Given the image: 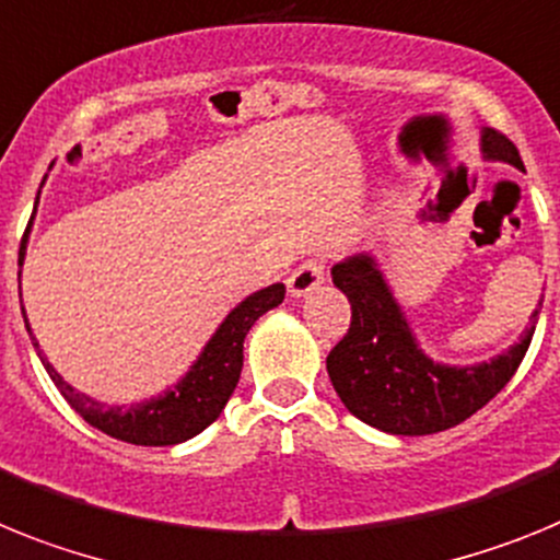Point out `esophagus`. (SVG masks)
<instances>
[{
	"label": "esophagus",
	"mask_w": 560,
	"mask_h": 560,
	"mask_svg": "<svg viewBox=\"0 0 560 560\" xmlns=\"http://www.w3.org/2000/svg\"><path fill=\"white\" fill-rule=\"evenodd\" d=\"M324 284V261L318 259H307L304 265H299L290 273V279H287V287H290V293L295 295V299H301V295H310L315 290V287Z\"/></svg>",
	"instance_id": "34e87169"
}]
</instances>
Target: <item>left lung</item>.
I'll list each match as a JSON object with an SVG mask.
<instances>
[{"instance_id":"8db88e82","label":"left lung","mask_w":560,"mask_h":560,"mask_svg":"<svg viewBox=\"0 0 560 560\" xmlns=\"http://www.w3.org/2000/svg\"><path fill=\"white\" fill-rule=\"evenodd\" d=\"M482 152L488 160L524 168L518 149L495 129L482 132ZM332 281L352 304V320L327 354L329 381L358 420L400 436L436 434L488 406L524 361L541 310L538 301L522 340L493 361L448 366L422 352L383 270L369 253L338 261Z\"/></svg>"}]
</instances>
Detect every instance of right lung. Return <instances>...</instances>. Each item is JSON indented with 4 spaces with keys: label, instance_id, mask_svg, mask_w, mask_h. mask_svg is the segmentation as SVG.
I'll return each mask as SVG.
<instances>
[{
    "label": "right lung",
    "instance_id": "add662e5",
    "mask_svg": "<svg viewBox=\"0 0 560 560\" xmlns=\"http://www.w3.org/2000/svg\"><path fill=\"white\" fill-rule=\"evenodd\" d=\"M38 202V199H36ZM24 242L19 247V265L24 261ZM284 301V284H270L259 293L247 295L242 304L228 313V318L222 320L220 329L211 335V340L206 343L202 354H199L194 366L188 369L186 377L177 383L174 388L163 392V395L152 397V400L138 402V406H104V402L92 400V397L81 395L70 383L61 377V374L52 369V363L47 361L45 352L38 349V340L33 338L31 324L24 318V327L31 332L33 347H36L38 358L45 363L50 381L56 383V388L65 395V400L75 408L78 415L84 417L92 428H98L104 434L115 436V440L132 442V445H177V442H186L191 436H197L199 431H206L217 417L222 415L225 402L231 400L233 388L240 383L242 374V343H245V335L250 332V327L267 310L279 307ZM24 315V307H22Z\"/></svg>",
    "mask_w": 560,
    "mask_h": 560
}]
</instances>
